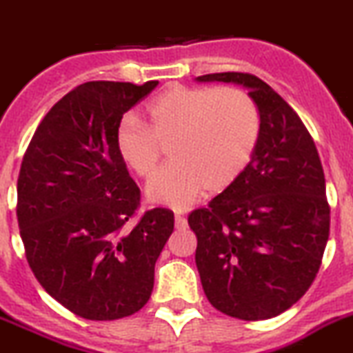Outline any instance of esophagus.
I'll list each match as a JSON object with an SVG mask.
<instances>
[{
  "mask_svg": "<svg viewBox=\"0 0 353 353\" xmlns=\"http://www.w3.org/2000/svg\"><path fill=\"white\" fill-rule=\"evenodd\" d=\"M174 221H176V228L177 230H184L186 228V219H184V216H181V214H176V219H174Z\"/></svg>",
  "mask_w": 353,
  "mask_h": 353,
  "instance_id": "esophagus-1",
  "label": "esophagus"
}]
</instances>
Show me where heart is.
I'll return each instance as SVG.
<instances>
[{"label":"heart","mask_w":353,"mask_h":353,"mask_svg":"<svg viewBox=\"0 0 353 353\" xmlns=\"http://www.w3.org/2000/svg\"><path fill=\"white\" fill-rule=\"evenodd\" d=\"M150 127L125 117L114 132V148L130 172L148 179L161 146L170 163L151 179V202L184 210L210 192H225L242 177L259 143L261 118L247 92L233 87L174 85L146 108Z\"/></svg>","instance_id":"heart-1"}]
</instances>
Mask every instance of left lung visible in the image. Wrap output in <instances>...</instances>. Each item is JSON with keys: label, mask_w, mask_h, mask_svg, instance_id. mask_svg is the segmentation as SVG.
Segmentation results:
<instances>
[{"label": "left lung", "mask_w": 353, "mask_h": 353, "mask_svg": "<svg viewBox=\"0 0 353 353\" xmlns=\"http://www.w3.org/2000/svg\"><path fill=\"white\" fill-rule=\"evenodd\" d=\"M195 80L242 85L261 118L258 148L242 177L188 216L199 240L203 292L230 317H276L308 291L329 239L317 148L296 111L254 74L214 72Z\"/></svg>", "instance_id": "8db88e82"}]
</instances>
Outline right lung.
<instances>
[{"mask_svg": "<svg viewBox=\"0 0 353 353\" xmlns=\"http://www.w3.org/2000/svg\"><path fill=\"white\" fill-rule=\"evenodd\" d=\"M158 85L87 81L36 128L17 181L26 258L43 289L88 321L143 308L174 212L151 209L127 225L141 192L114 148L123 114Z\"/></svg>", "mask_w": 353, "mask_h": 353, "instance_id": "right-lung-1", "label": "right lung"}]
</instances>
